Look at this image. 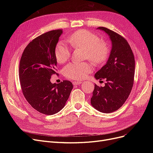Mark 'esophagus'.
<instances>
[{
  "instance_id": "esophagus-1",
  "label": "esophagus",
  "mask_w": 153,
  "mask_h": 153,
  "mask_svg": "<svg viewBox=\"0 0 153 153\" xmlns=\"http://www.w3.org/2000/svg\"><path fill=\"white\" fill-rule=\"evenodd\" d=\"M82 82H80V81H74L73 82V84L74 85H80V84H82Z\"/></svg>"
}]
</instances>
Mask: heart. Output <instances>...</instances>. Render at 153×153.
Segmentation results:
<instances>
[{
	"mask_svg": "<svg viewBox=\"0 0 153 153\" xmlns=\"http://www.w3.org/2000/svg\"><path fill=\"white\" fill-rule=\"evenodd\" d=\"M72 47L85 50V57L96 64L103 63L107 58L109 48L105 41H101L98 36L86 30H79L73 33L68 39ZM70 49L62 42L55 48V57L58 63L66 62L70 57ZM92 71V66L87 62H71L63 69V74L69 79L80 80Z\"/></svg>",
	"mask_w": 153,
	"mask_h": 153,
	"instance_id": "b5f03b06",
	"label": "heart"
}]
</instances>
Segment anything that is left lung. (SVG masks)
Segmentation results:
<instances>
[{
    "label": "left lung",
    "mask_w": 153,
    "mask_h": 153,
    "mask_svg": "<svg viewBox=\"0 0 153 153\" xmlns=\"http://www.w3.org/2000/svg\"><path fill=\"white\" fill-rule=\"evenodd\" d=\"M104 31L112 42V49L105 65L95 74L96 80L105 79L104 87L94 85L91 103L103 113H111L121 108L132 89L135 75V58L131 47L123 37L106 27Z\"/></svg>",
    "instance_id": "obj_1"
}]
</instances>
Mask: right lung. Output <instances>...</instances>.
Returning <instances> with one entry per match:
<instances>
[{
  "label": "right lung",
  "instance_id": "1",
  "mask_svg": "<svg viewBox=\"0 0 153 153\" xmlns=\"http://www.w3.org/2000/svg\"><path fill=\"white\" fill-rule=\"evenodd\" d=\"M61 29L53 30L37 37L29 43L20 62L19 78L26 100L39 112L53 115L66 105L73 84L68 80L52 84L51 76L56 73L55 48Z\"/></svg>",
  "mask_w": 153,
  "mask_h": 153
}]
</instances>
